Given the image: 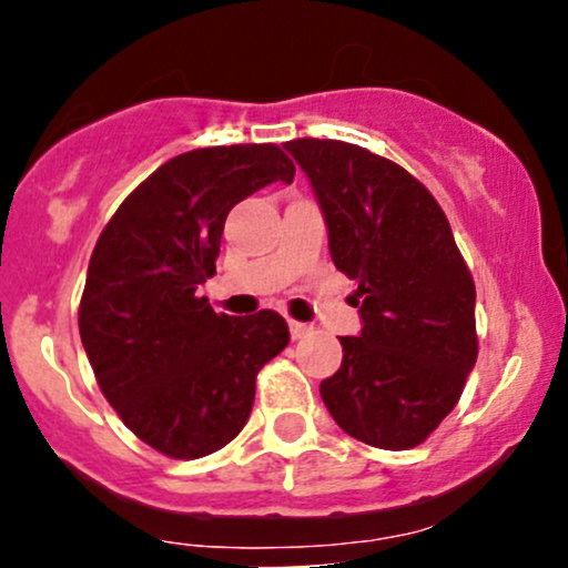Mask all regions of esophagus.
I'll return each instance as SVG.
<instances>
[{"label": "esophagus", "mask_w": 568, "mask_h": 568, "mask_svg": "<svg viewBox=\"0 0 568 568\" xmlns=\"http://www.w3.org/2000/svg\"><path fill=\"white\" fill-rule=\"evenodd\" d=\"M288 328H291V338L293 342H298V338H304L306 334H310V325H304V323H296V321H291L288 323Z\"/></svg>", "instance_id": "1"}]
</instances>
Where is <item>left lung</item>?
<instances>
[{
  "mask_svg": "<svg viewBox=\"0 0 568 568\" xmlns=\"http://www.w3.org/2000/svg\"><path fill=\"white\" fill-rule=\"evenodd\" d=\"M328 226L336 270L357 280L361 334L321 382L325 408L352 438L403 452L452 414L478 357L475 283L452 226L419 181L344 141L285 143Z\"/></svg>",
  "mask_w": 568,
  "mask_h": 568,
  "instance_id": "left-lung-1",
  "label": "left lung"
}]
</instances>
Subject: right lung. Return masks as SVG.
I'll return each mask as SVG.
<instances>
[{"mask_svg":"<svg viewBox=\"0 0 568 568\" xmlns=\"http://www.w3.org/2000/svg\"><path fill=\"white\" fill-rule=\"evenodd\" d=\"M293 173L275 143L192 149L149 175L98 237L82 347L103 397L160 454L224 448L251 416L256 374L288 347L277 312L216 315L200 285L216 275L232 207Z\"/></svg>","mask_w":568,"mask_h":568,"instance_id":"obj_1","label":"right lung"}]
</instances>
